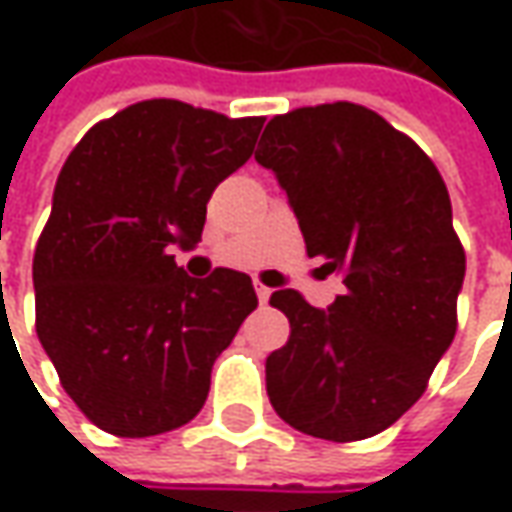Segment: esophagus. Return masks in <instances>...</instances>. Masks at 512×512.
<instances>
[{"instance_id":"1","label":"esophagus","mask_w":512,"mask_h":512,"mask_svg":"<svg viewBox=\"0 0 512 512\" xmlns=\"http://www.w3.org/2000/svg\"><path fill=\"white\" fill-rule=\"evenodd\" d=\"M256 296H259V301H262V304H267V298H270V287H264V284H259V281H256Z\"/></svg>"}]
</instances>
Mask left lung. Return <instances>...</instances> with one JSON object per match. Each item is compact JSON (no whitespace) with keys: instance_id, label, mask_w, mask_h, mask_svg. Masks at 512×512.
<instances>
[{"instance_id":"obj_1","label":"left lung","mask_w":512,"mask_h":512,"mask_svg":"<svg viewBox=\"0 0 512 512\" xmlns=\"http://www.w3.org/2000/svg\"><path fill=\"white\" fill-rule=\"evenodd\" d=\"M287 191L307 253L346 284L327 310L298 290L267 363L284 423L332 442L375 437L420 400L456 335L465 250L431 157L366 106H301L264 126L256 152Z\"/></svg>"}]
</instances>
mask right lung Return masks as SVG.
I'll use <instances>...</instances> for the list:
<instances>
[{
  "label": "right lung",
  "mask_w": 512,
  "mask_h": 512,
  "mask_svg": "<svg viewBox=\"0 0 512 512\" xmlns=\"http://www.w3.org/2000/svg\"><path fill=\"white\" fill-rule=\"evenodd\" d=\"M264 118L154 98L81 137L33 256L36 332L87 420L154 437L194 420L211 369L259 298L245 273L191 279L171 248L202 239L214 188L248 163Z\"/></svg>",
  "instance_id": "1"
}]
</instances>
